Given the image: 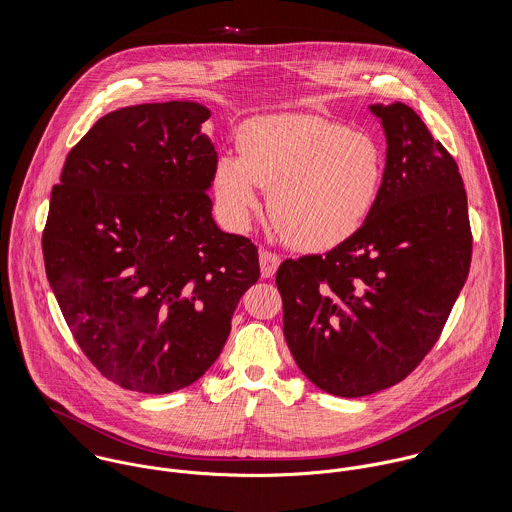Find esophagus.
Wrapping results in <instances>:
<instances>
[{
	"mask_svg": "<svg viewBox=\"0 0 512 512\" xmlns=\"http://www.w3.org/2000/svg\"><path fill=\"white\" fill-rule=\"evenodd\" d=\"M278 266H280V256L278 254L268 252V250L260 252V272H262V278H274Z\"/></svg>",
	"mask_w": 512,
	"mask_h": 512,
	"instance_id": "34e87169",
	"label": "esophagus"
}]
</instances>
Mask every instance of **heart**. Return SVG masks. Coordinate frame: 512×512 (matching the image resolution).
I'll return each mask as SVG.
<instances>
[{
  "label": "heart",
  "mask_w": 512,
  "mask_h": 512,
  "mask_svg": "<svg viewBox=\"0 0 512 512\" xmlns=\"http://www.w3.org/2000/svg\"><path fill=\"white\" fill-rule=\"evenodd\" d=\"M242 155L222 153L213 187L234 228L250 224L270 189L272 217L303 250H331L365 224L382 185V149L365 132L319 116L260 118L240 134Z\"/></svg>",
  "instance_id": "heart-1"
}]
</instances>
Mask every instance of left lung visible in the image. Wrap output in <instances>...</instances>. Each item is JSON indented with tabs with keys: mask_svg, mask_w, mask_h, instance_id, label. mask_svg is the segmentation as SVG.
<instances>
[{
	"mask_svg": "<svg viewBox=\"0 0 512 512\" xmlns=\"http://www.w3.org/2000/svg\"><path fill=\"white\" fill-rule=\"evenodd\" d=\"M386 138L378 199L361 230L276 276L284 337L323 392L361 398L404 380L436 345L471 266L457 163L406 104H370Z\"/></svg>",
	"mask_w": 512,
	"mask_h": 512,
	"instance_id": "1",
	"label": "left lung"
}]
</instances>
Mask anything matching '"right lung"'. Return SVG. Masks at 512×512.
<instances>
[{
  "label": "right lung",
  "instance_id": "1",
  "mask_svg": "<svg viewBox=\"0 0 512 512\" xmlns=\"http://www.w3.org/2000/svg\"><path fill=\"white\" fill-rule=\"evenodd\" d=\"M191 100L102 116L53 187L47 280L88 361L114 384L169 394L219 359L258 250L213 219L217 151Z\"/></svg>",
  "mask_w": 512,
  "mask_h": 512
}]
</instances>
